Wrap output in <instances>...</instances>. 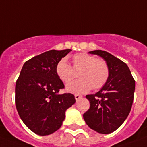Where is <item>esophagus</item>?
Here are the masks:
<instances>
[{
	"label": "esophagus",
	"instance_id": "1",
	"mask_svg": "<svg viewBox=\"0 0 147 147\" xmlns=\"http://www.w3.org/2000/svg\"><path fill=\"white\" fill-rule=\"evenodd\" d=\"M75 100H79L80 98H82V95H78V94H76V95H75Z\"/></svg>",
	"mask_w": 147,
	"mask_h": 147
}]
</instances>
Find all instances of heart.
I'll use <instances>...</instances> for the list:
<instances>
[{
	"label": "heart",
	"instance_id": "b5f03b06",
	"mask_svg": "<svg viewBox=\"0 0 147 147\" xmlns=\"http://www.w3.org/2000/svg\"><path fill=\"white\" fill-rule=\"evenodd\" d=\"M72 66L65 58L60 60L56 64L55 71L58 77L65 84H69L75 78V72L81 79L71 83L66 86V90L72 93H84L91 88L97 90L107 84L109 77V68L104 59L85 52L72 56Z\"/></svg>",
	"mask_w": 147,
	"mask_h": 147
}]
</instances>
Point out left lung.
Wrapping results in <instances>:
<instances>
[{"mask_svg": "<svg viewBox=\"0 0 147 147\" xmlns=\"http://www.w3.org/2000/svg\"><path fill=\"white\" fill-rule=\"evenodd\" d=\"M89 53L105 60L109 66V77L100 91L86 95L90 107L83 117L92 129L109 134L119 128L129 114L135 81L127 65L112 54L103 50Z\"/></svg>", "mask_w": 147, "mask_h": 147, "instance_id": "left-lung-1", "label": "left lung"}]
</instances>
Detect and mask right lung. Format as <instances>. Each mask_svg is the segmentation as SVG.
Here are the masks:
<instances>
[{"mask_svg":"<svg viewBox=\"0 0 147 147\" xmlns=\"http://www.w3.org/2000/svg\"><path fill=\"white\" fill-rule=\"evenodd\" d=\"M72 49L49 50L25 62L15 85V105L29 129L48 135L60 129L65 112L75 103L74 95L63 93V81L56 74L60 60Z\"/></svg>","mask_w":147,"mask_h":147,"instance_id":"obj_1","label":"right lung"}]
</instances>
